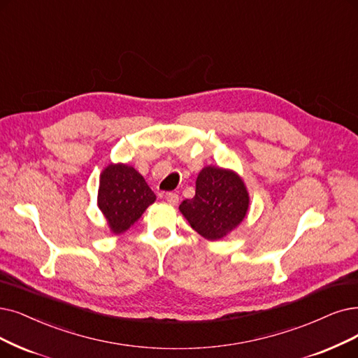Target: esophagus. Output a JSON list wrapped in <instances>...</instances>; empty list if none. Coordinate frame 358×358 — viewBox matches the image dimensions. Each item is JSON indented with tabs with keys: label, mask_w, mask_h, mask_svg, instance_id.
Segmentation results:
<instances>
[{
	"label": "esophagus",
	"mask_w": 358,
	"mask_h": 358,
	"mask_svg": "<svg viewBox=\"0 0 358 358\" xmlns=\"http://www.w3.org/2000/svg\"><path fill=\"white\" fill-rule=\"evenodd\" d=\"M166 199H167V203L175 206V204L179 203V195L176 192H167L166 194Z\"/></svg>",
	"instance_id": "esophagus-1"
}]
</instances>
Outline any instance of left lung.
<instances>
[{
	"label": "left lung",
	"instance_id": "obj_1",
	"mask_svg": "<svg viewBox=\"0 0 358 358\" xmlns=\"http://www.w3.org/2000/svg\"><path fill=\"white\" fill-rule=\"evenodd\" d=\"M248 204L247 188L236 173L204 167L196 178L195 196L185 199L179 208L199 235L216 241L242 222Z\"/></svg>",
	"mask_w": 358,
	"mask_h": 358
}]
</instances>
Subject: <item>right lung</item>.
Here are the masks:
<instances>
[{
	"label": "right lung",
	"instance_id": "obj_1",
	"mask_svg": "<svg viewBox=\"0 0 358 358\" xmlns=\"http://www.w3.org/2000/svg\"><path fill=\"white\" fill-rule=\"evenodd\" d=\"M154 201L155 194L134 167L110 164L104 169L99 182L98 207L114 234L127 231Z\"/></svg>",
	"mask_w": 358,
	"mask_h": 358
}]
</instances>
